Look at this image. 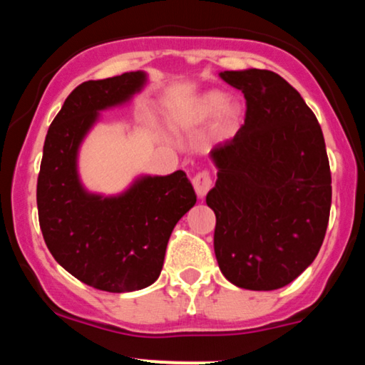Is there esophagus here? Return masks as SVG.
<instances>
[{
  "mask_svg": "<svg viewBox=\"0 0 365 365\" xmlns=\"http://www.w3.org/2000/svg\"><path fill=\"white\" fill-rule=\"evenodd\" d=\"M192 183H194V188L199 197L206 195L209 192V188L212 187V180H211V177H209L207 171H200V173H197L195 177L192 178Z\"/></svg>",
  "mask_w": 365,
  "mask_h": 365,
  "instance_id": "esophagus-1",
  "label": "esophagus"
}]
</instances>
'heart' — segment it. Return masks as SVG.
<instances>
[{"label":"heart","mask_w":365,"mask_h":365,"mask_svg":"<svg viewBox=\"0 0 365 365\" xmlns=\"http://www.w3.org/2000/svg\"><path fill=\"white\" fill-rule=\"evenodd\" d=\"M217 116V133L221 137H230L240 127L244 108L240 103L230 101V96L223 91H206L175 111V127L195 128L211 123Z\"/></svg>","instance_id":"heart-1"}]
</instances>
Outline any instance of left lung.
<instances>
[{
	"instance_id": "left-lung-1",
	"label": "left lung",
	"mask_w": 365,
	"mask_h": 365,
	"mask_svg": "<svg viewBox=\"0 0 365 365\" xmlns=\"http://www.w3.org/2000/svg\"><path fill=\"white\" fill-rule=\"evenodd\" d=\"M242 91L245 123L209 153L217 168L206 197L216 215L221 273L245 290L269 292L311 266L328 228L331 173L324 137L302 96L269 70H226Z\"/></svg>"
}]
</instances>
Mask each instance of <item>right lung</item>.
Segmentation results:
<instances>
[{
    "label": "right lung",
    "instance_id": "add662e5",
    "mask_svg": "<svg viewBox=\"0 0 365 365\" xmlns=\"http://www.w3.org/2000/svg\"><path fill=\"white\" fill-rule=\"evenodd\" d=\"M148 83V73L81 83L65 99L44 140L37 211L44 242L61 267L89 287L125 293L159 278L175 225L197 195L185 171L139 175L120 194L83 187L78 153L101 111L123 106Z\"/></svg>",
    "mask_w": 365,
    "mask_h": 365
}]
</instances>
